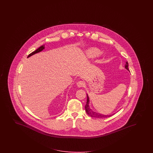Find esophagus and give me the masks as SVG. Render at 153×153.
Here are the masks:
<instances>
[{
	"mask_svg": "<svg viewBox=\"0 0 153 153\" xmlns=\"http://www.w3.org/2000/svg\"><path fill=\"white\" fill-rule=\"evenodd\" d=\"M77 86H79V87H82L84 86V85H85V83L83 82L82 81H79L77 83Z\"/></svg>",
	"mask_w": 153,
	"mask_h": 153,
	"instance_id": "1",
	"label": "esophagus"
}]
</instances>
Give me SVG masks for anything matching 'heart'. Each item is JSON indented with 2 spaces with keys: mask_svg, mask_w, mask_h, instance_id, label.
<instances>
[{
  "mask_svg": "<svg viewBox=\"0 0 153 153\" xmlns=\"http://www.w3.org/2000/svg\"><path fill=\"white\" fill-rule=\"evenodd\" d=\"M100 53L101 51L99 49L95 48H91L86 51V56L88 58H93L99 56Z\"/></svg>",
  "mask_w": 153,
  "mask_h": 153,
  "instance_id": "obj_1",
  "label": "heart"
}]
</instances>
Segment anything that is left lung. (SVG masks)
Segmentation results:
<instances>
[{
    "instance_id": "8db88e82",
    "label": "left lung",
    "mask_w": 153,
    "mask_h": 153,
    "mask_svg": "<svg viewBox=\"0 0 153 153\" xmlns=\"http://www.w3.org/2000/svg\"><path fill=\"white\" fill-rule=\"evenodd\" d=\"M125 68L127 70H129L128 69V62L127 61L126 62ZM85 110L87 113V114H88V116L91 117H94V118H105V117H111L112 115H103L102 114L100 113H97L95 111H93L89 107V98H88V95H87V102H86V104L85 105Z\"/></svg>"
}]
</instances>
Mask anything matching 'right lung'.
I'll list each match as a JSON object with an SVG mask.
<instances>
[{
    "mask_svg": "<svg viewBox=\"0 0 153 153\" xmlns=\"http://www.w3.org/2000/svg\"><path fill=\"white\" fill-rule=\"evenodd\" d=\"M44 48H45V46H44V45H42V46H40V48H38L37 49H36V51H35L32 52L31 53H30V54L28 56L27 58L30 57V56H33V55L35 54H36V53H39V52H40V51H42Z\"/></svg>",
    "mask_w": 153,
    "mask_h": 153,
    "instance_id": "add662e5",
    "label": "right lung"
}]
</instances>
